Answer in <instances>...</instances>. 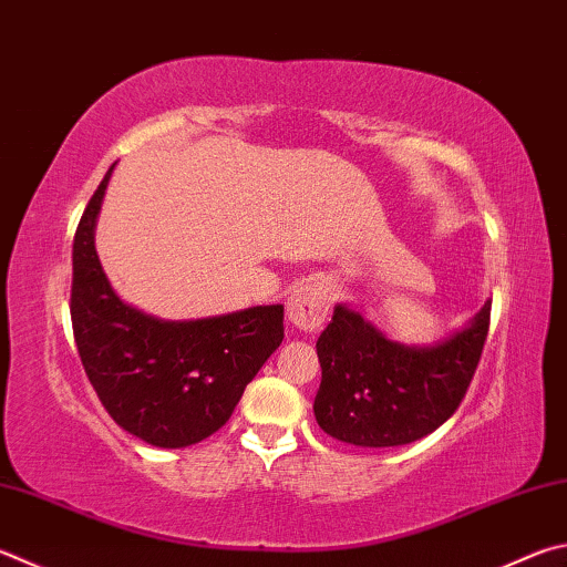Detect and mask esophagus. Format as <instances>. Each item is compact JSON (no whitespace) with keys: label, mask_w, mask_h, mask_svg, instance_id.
I'll use <instances>...</instances> for the list:
<instances>
[{"label":"esophagus","mask_w":567,"mask_h":567,"mask_svg":"<svg viewBox=\"0 0 567 567\" xmlns=\"http://www.w3.org/2000/svg\"><path fill=\"white\" fill-rule=\"evenodd\" d=\"M332 292L324 282H307L290 295L287 300V319L302 332H315L322 327Z\"/></svg>","instance_id":"obj_1"}]
</instances>
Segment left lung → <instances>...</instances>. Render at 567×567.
Listing matches in <instances>:
<instances>
[{
	"instance_id": "left-lung-1",
	"label": "left lung",
	"mask_w": 567,
	"mask_h": 567,
	"mask_svg": "<svg viewBox=\"0 0 567 567\" xmlns=\"http://www.w3.org/2000/svg\"><path fill=\"white\" fill-rule=\"evenodd\" d=\"M491 324V300L436 347H404L344 305L317 339L322 384L315 419L354 446H401L436 431L461 406Z\"/></svg>"
}]
</instances>
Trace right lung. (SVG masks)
I'll list each match as a JSON object with an SVG mask.
<instances>
[{
    "instance_id": "obj_1",
    "label": "right lung",
    "mask_w": 567,
    "mask_h": 567,
    "mask_svg": "<svg viewBox=\"0 0 567 567\" xmlns=\"http://www.w3.org/2000/svg\"><path fill=\"white\" fill-rule=\"evenodd\" d=\"M113 166L74 235L71 327L84 372L111 419L151 446L183 449L230 419L245 386L282 342L285 307L163 322L123 305L94 248L96 215Z\"/></svg>"
}]
</instances>
